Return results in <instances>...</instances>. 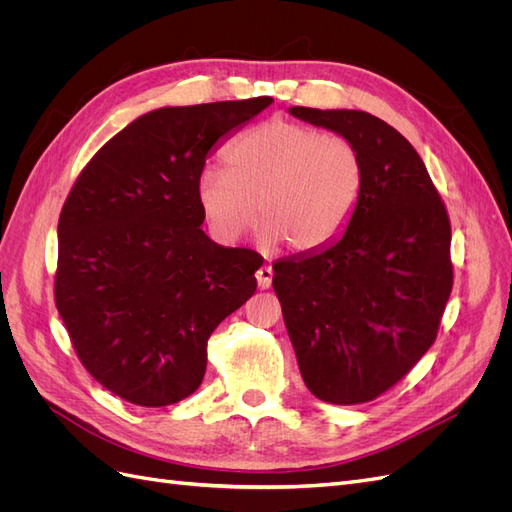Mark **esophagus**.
<instances>
[{"instance_id":"1","label":"esophagus","mask_w":512,"mask_h":512,"mask_svg":"<svg viewBox=\"0 0 512 512\" xmlns=\"http://www.w3.org/2000/svg\"><path fill=\"white\" fill-rule=\"evenodd\" d=\"M256 282H258L260 290H267L271 286V282H273V269L269 265H262L256 271Z\"/></svg>"}]
</instances>
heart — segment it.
<instances>
[{"label":"heart","mask_w":512,"mask_h":512,"mask_svg":"<svg viewBox=\"0 0 512 512\" xmlns=\"http://www.w3.org/2000/svg\"><path fill=\"white\" fill-rule=\"evenodd\" d=\"M363 185L365 162L350 138L269 119L226 147L224 170L198 175L196 198L218 241L237 243L258 215L262 241L307 254L342 235Z\"/></svg>","instance_id":"b5f03b06"}]
</instances>
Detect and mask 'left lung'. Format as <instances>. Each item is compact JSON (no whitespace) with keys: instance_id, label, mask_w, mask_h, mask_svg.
<instances>
[{"instance_id":"8db88e82","label":"left lung","mask_w":512,"mask_h":512,"mask_svg":"<svg viewBox=\"0 0 512 512\" xmlns=\"http://www.w3.org/2000/svg\"><path fill=\"white\" fill-rule=\"evenodd\" d=\"M290 115L359 147L365 185L342 239L273 265L303 382L354 406L395 386L436 342L453 290L451 220L416 149L363 111Z\"/></svg>"}]
</instances>
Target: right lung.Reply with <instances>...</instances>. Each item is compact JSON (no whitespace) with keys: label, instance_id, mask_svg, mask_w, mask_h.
<instances>
[{"label":"right lung","instance_id":"right-lung-1","mask_svg":"<svg viewBox=\"0 0 512 512\" xmlns=\"http://www.w3.org/2000/svg\"><path fill=\"white\" fill-rule=\"evenodd\" d=\"M271 102L138 117L98 149L61 207L57 312L83 367L134 406L190 397L211 333L256 292L262 256L205 235L196 181L211 147Z\"/></svg>","mask_w":512,"mask_h":512}]
</instances>
